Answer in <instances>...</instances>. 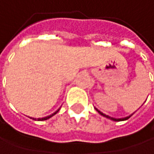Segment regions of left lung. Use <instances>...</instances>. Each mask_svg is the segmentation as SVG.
<instances>
[{
	"label": "left lung",
	"instance_id": "left-lung-1",
	"mask_svg": "<svg viewBox=\"0 0 154 154\" xmlns=\"http://www.w3.org/2000/svg\"><path fill=\"white\" fill-rule=\"evenodd\" d=\"M105 117H107L108 118V116H105ZM110 118V117H109ZM130 118V116H127V117H125V118H122V121H125V120H127V119H129ZM111 120H112V121H118L117 119H114V118H111ZM119 120H122V119H119Z\"/></svg>",
	"mask_w": 154,
	"mask_h": 154
}]
</instances>
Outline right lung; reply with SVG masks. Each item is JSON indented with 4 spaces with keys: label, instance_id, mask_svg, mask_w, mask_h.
I'll return each instance as SVG.
<instances>
[{
    "label": "right lung",
    "instance_id": "right-lung-1",
    "mask_svg": "<svg viewBox=\"0 0 154 154\" xmlns=\"http://www.w3.org/2000/svg\"><path fill=\"white\" fill-rule=\"evenodd\" d=\"M56 112H53L52 114H51V115H49V116H46V117H43V118H39V119H38V121H45V120H47V119H49V118H51V116H53L54 114H56Z\"/></svg>",
    "mask_w": 154,
    "mask_h": 154
}]
</instances>
